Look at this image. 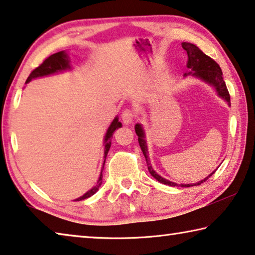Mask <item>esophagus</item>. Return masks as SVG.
<instances>
[{
  "label": "esophagus",
  "instance_id": "34e87169",
  "mask_svg": "<svg viewBox=\"0 0 255 255\" xmlns=\"http://www.w3.org/2000/svg\"><path fill=\"white\" fill-rule=\"evenodd\" d=\"M121 118H122L124 124H130L134 120V113H133L132 110H125L122 113V115H121Z\"/></svg>",
  "mask_w": 255,
  "mask_h": 255
}]
</instances>
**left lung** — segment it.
I'll return each instance as SVG.
<instances>
[{
    "mask_svg": "<svg viewBox=\"0 0 255 255\" xmlns=\"http://www.w3.org/2000/svg\"><path fill=\"white\" fill-rule=\"evenodd\" d=\"M182 47L185 49L187 53V57H189L187 58L186 66H187V69L190 70V72L185 73L184 76H187V74H192V76L201 79V80H203L204 82L214 86L216 91H217V94L219 95V97L224 98L228 104L231 103V96H229L226 83H225L224 79H223L222 69H220V66L217 64V62L212 60L211 57L206 55V54H204L201 49H200L198 46H195L194 44L182 43ZM134 128H135V133L137 135V141H139L140 148H141V150H142L144 158H145V161H147L149 173L151 174V176L155 177L158 182L162 183V184H166L169 186H178V184H176V183L167 181V179L161 177L160 175H158L155 170H153L152 166L150 165V159L148 157V148H147V143H145V140H144L145 136H144V131H143L142 125L137 123V124H135ZM214 173H211L209 176L202 179V181L195 183V184H179V186L190 187L193 185H200L204 181H207V179L209 178Z\"/></svg>",
    "mask_w": 255,
    "mask_h": 255,
    "instance_id": "8db88e82",
    "label": "left lung"
}]
</instances>
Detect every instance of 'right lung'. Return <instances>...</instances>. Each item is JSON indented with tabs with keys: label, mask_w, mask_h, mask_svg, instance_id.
I'll return each instance as SVG.
<instances>
[{
	"label": "right lung",
	"mask_w": 255,
	"mask_h": 255,
	"mask_svg": "<svg viewBox=\"0 0 255 255\" xmlns=\"http://www.w3.org/2000/svg\"><path fill=\"white\" fill-rule=\"evenodd\" d=\"M69 69H71V66H70V60L68 57V54H66L64 51L55 53V54H53V55L46 58L43 63H41L39 66H37V68L33 70L30 74H29L26 83H28L29 81L32 80V79H35V78L49 76V74L61 72V71L69 70ZM121 127H122V123L119 122L118 118H115L106 132L105 139H104V144H105V149H104V158H105V159H104V165H105V160H106L108 150H110V148H111L112 136H113V134H114V131L118 130V128ZM103 168H104V166H103ZM102 173H100V176L98 178L97 184H96L93 189H90L88 192H87V193L83 194L82 197L76 199V201H81V200H83V199L89 198L98 191L99 186L102 185V182H103V174Z\"/></svg>",
	"instance_id": "add662e5"
}]
</instances>
